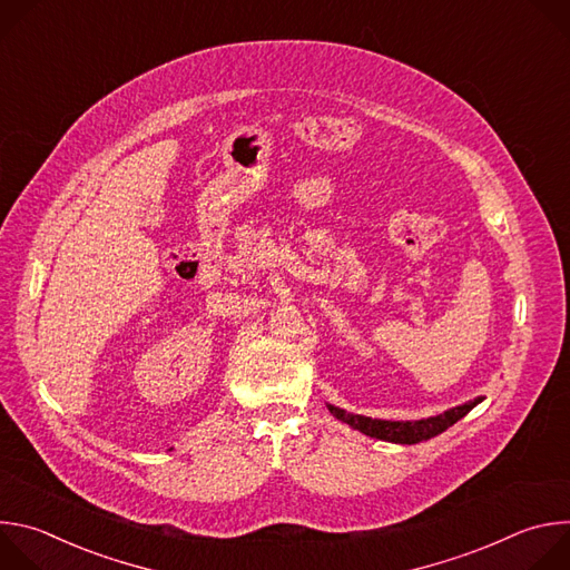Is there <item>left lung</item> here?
Returning a JSON list of instances; mask_svg holds the SVG:
<instances>
[{
  "label": "left lung",
  "instance_id": "obj_1",
  "mask_svg": "<svg viewBox=\"0 0 570 570\" xmlns=\"http://www.w3.org/2000/svg\"><path fill=\"white\" fill-rule=\"evenodd\" d=\"M480 401H482V396L466 401L462 405H455V409H451L442 415H435L429 420H417V422H387V420H372V417H363V415H350V413L336 409V405H330V411L338 420H343L345 424H350L352 429H356L370 438L394 442V444H417V442H424V440H431V438L444 433L449 426H453L458 420H462Z\"/></svg>",
  "mask_w": 570,
  "mask_h": 570
}]
</instances>
